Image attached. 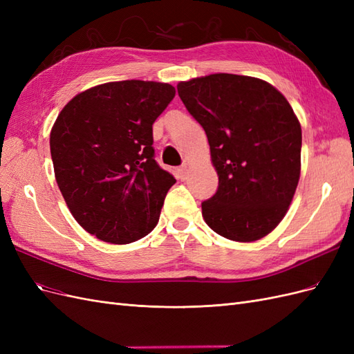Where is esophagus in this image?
Returning <instances> with one entry per match:
<instances>
[{
  "instance_id": "1",
  "label": "esophagus",
  "mask_w": 354,
  "mask_h": 354,
  "mask_svg": "<svg viewBox=\"0 0 354 354\" xmlns=\"http://www.w3.org/2000/svg\"><path fill=\"white\" fill-rule=\"evenodd\" d=\"M186 177H187V165L185 164V165H181L178 168V178L180 180H186Z\"/></svg>"
}]
</instances>
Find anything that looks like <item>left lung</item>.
Here are the masks:
<instances>
[{
	"label": "left lung",
	"mask_w": 354,
	"mask_h": 354,
	"mask_svg": "<svg viewBox=\"0 0 354 354\" xmlns=\"http://www.w3.org/2000/svg\"><path fill=\"white\" fill-rule=\"evenodd\" d=\"M208 137L217 192L202 217L220 236L252 242L285 217L301 169V125L291 104L259 78L214 73L177 85Z\"/></svg>",
	"instance_id": "8db88e82"
}]
</instances>
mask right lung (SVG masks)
I'll return each mask as SVG.
<instances>
[{
	"label": "right lung",
	"instance_id": "1",
	"mask_svg": "<svg viewBox=\"0 0 354 354\" xmlns=\"http://www.w3.org/2000/svg\"><path fill=\"white\" fill-rule=\"evenodd\" d=\"M174 95L162 82L102 84L75 95L53 125L57 186L75 220L100 241L131 243L158 224L176 178L155 160L152 125Z\"/></svg>",
	"mask_w": 354,
	"mask_h": 354
}]
</instances>
